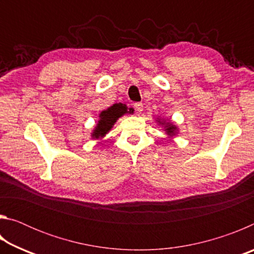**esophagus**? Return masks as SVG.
<instances>
[{"mask_svg":"<svg viewBox=\"0 0 254 254\" xmlns=\"http://www.w3.org/2000/svg\"><path fill=\"white\" fill-rule=\"evenodd\" d=\"M134 109L137 112H142L143 111V104H142V103H134Z\"/></svg>","mask_w":254,"mask_h":254,"instance_id":"obj_1","label":"esophagus"}]
</instances>
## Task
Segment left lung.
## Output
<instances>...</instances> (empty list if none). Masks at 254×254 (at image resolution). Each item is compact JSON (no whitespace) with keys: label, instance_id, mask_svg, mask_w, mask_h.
Returning <instances> with one entry per match:
<instances>
[{"label":"left lung","instance_id":"left-lung-1","mask_svg":"<svg viewBox=\"0 0 254 254\" xmlns=\"http://www.w3.org/2000/svg\"><path fill=\"white\" fill-rule=\"evenodd\" d=\"M166 131H167V133H168V134H174V131L176 130V127H174V126H171V124H169V126H166Z\"/></svg>","mask_w":254,"mask_h":254}]
</instances>
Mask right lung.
Wrapping results in <instances>:
<instances>
[{
  "label": "right lung",
  "instance_id": "right-lung-1",
  "mask_svg": "<svg viewBox=\"0 0 254 254\" xmlns=\"http://www.w3.org/2000/svg\"><path fill=\"white\" fill-rule=\"evenodd\" d=\"M128 112H133L131 109L127 110V107L122 104V103H118V104H113L109 107L106 111H103L100 114V121L96 126L95 131L93 133L94 137H102L104 136L107 132L111 130V127L114 126L119 118H121L123 114L128 113Z\"/></svg>",
  "mask_w": 254,
  "mask_h": 254
}]
</instances>
